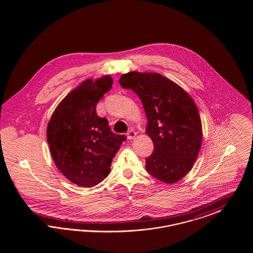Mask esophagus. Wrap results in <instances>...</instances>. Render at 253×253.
Wrapping results in <instances>:
<instances>
[{
    "label": "esophagus",
    "instance_id": "esophagus-1",
    "mask_svg": "<svg viewBox=\"0 0 253 253\" xmlns=\"http://www.w3.org/2000/svg\"><path fill=\"white\" fill-rule=\"evenodd\" d=\"M135 135H136V132H134L133 130H130V131H128V132H127V137H128V139L134 138Z\"/></svg>",
    "mask_w": 253,
    "mask_h": 253
}]
</instances>
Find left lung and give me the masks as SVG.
<instances>
[{"label": "left lung", "mask_w": 253, "mask_h": 253, "mask_svg": "<svg viewBox=\"0 0 253 253\" xmlns=\"http://www.w3.org/2000/svg\"><path fill=\"white\" fill-rule=\"evenodd\" d=\"M120 84L140 98L154 152L146 157L147 171L164 183L180 180L193 168L202 142V126L193 98L157 73L129 72Z\"/></svg>", "instance_id": "obj_1"}]
</instances>
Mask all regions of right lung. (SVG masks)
Here are the masks:
<instances>
[{
	"label": "right lung",
	"mask_w": 253,
	"mask_h": 253,
	"mask_svg": "<svg viewBox=\"0 0 253 253\" xmlns=\"http://www.w3.org/2000/svg\"><path fill=\"white\" fill-rule=\"evenodd\" d=\"M110 76L87 80L58 105L47 127V142L54 162L69 180L94 187L110 171L112 160L126 140L111 131L108 121L96 114V104L110 91Z\"/></svg>",
	"instance_id": "1"
}]
</instances>
